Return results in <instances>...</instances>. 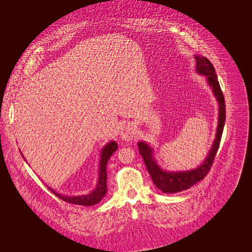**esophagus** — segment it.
<instances>
[{
  "instance_id": "esophagus-1",
  "label": "esophagus",
  "mask_w": 252,
  "mask_h": 252,
  "mask_svg": "<svg viewBox=\"0 0 252 252\" xmlns=\"http://www.w3.org/2000/svg\"><path fill=\"white\" fill-rule=\"evenodd\" d=\"M136 134V128L133 125H126L125 127H123V129L121 130V136L124 140L129 141L135 137Z\"/></svg>"
}]
</instances>
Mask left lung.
<instances>
[{
  "instance_id": "obj_1",
  "label": "left lung",
  "mask_w": 252,
  "mask_h": 252,
  "mask_svg": "<svg viewBox=\"0 0 252 252\" xmlns=\"http://www.w3.org/2000/svg\"><path fill=\"white\" fill-rule=\"evenodd\" d=\"M196 70L198 73L204 74L207 78L208 84L213 88L215 95L220 104V115H219V125H218V133L214 142L213 147L209 151L205 161L199 166L193 170L188 171H179V173H169V171L162 170L155 162L152 156V149L146 143L139 142V152L143 157V160L146 165L148 173L150 174L152 181L155 186L164 193H177L184 190H187L198 182L203 180L214 163L217 152L220 147V143L222 135L224 121H226V104H224V98L222 91L220 87L218 81V76L213 63L207 58L196 55Z\"/></svg>"
}]
</instances>
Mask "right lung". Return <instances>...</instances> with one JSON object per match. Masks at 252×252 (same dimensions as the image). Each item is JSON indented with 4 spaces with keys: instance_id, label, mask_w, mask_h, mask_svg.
I'll return each mask as SVG.
<instances>
[{
    "instance_id": "obj_1",
    "label": "right lung",
    "mask_w": 252,
    "mask_h": 252,
    "mask_svg": "<svg viewBox=\"0 0 252 252\" xmlns=\"http://www.w3.org/2000/svg\"><path fill=\"white\" fill-rule=\"evenodd\" d=\"M117 149V143L116 142H110L109 144L106 145V146L103 148L102 153H101V160H100V174H99V181L97 188L93 191L92 193L88 195H82V196H62L59 193H56L54 190H52L49 188V190L54 193L57 197H59L60 199L72 203V204H78V205H85V206H90V205H94L100 202L104 196L107 193V185H106V179H107V173H106V164H107L110 156L116 151Z\"/></svg>"
}]
</instances>
